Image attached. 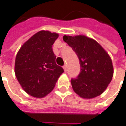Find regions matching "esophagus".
<instances>
[{
	"instance_id": "esophagus-1",
	"label": "esophagus",
	"mask_w": 126,
	"mask_h": 126,
	"mask_svg": "<svg viewBox=\"0 0 126 126\" xmlns=\"http://www.w3.org/2000/svg\"><path fill=\"white\" fill-rule=\"evenodd\" d=\"M63 69H64V70H65V72H66V71H67V65H66L65 64L63 65Z\"/></svg>"
}]
</instances>
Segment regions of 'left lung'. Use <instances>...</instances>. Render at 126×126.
<instances>
[{"label":"left lung","instance_id":"left-lung-1","mask_svg":"<svg viewBox=\"0 0 126 126\" xmlns=\"http://www.w3.org/2000/svg\"><path fill=\"white\" fill-rule=\"evenodd\" d=\"M63 41L76 53L80 72L71 79L73 91L83 98H93L106 89L113 76L112 61L100 44L85 35H64Z\"/></svg>","mask_w":126,"mask_h":126}]
</instances>
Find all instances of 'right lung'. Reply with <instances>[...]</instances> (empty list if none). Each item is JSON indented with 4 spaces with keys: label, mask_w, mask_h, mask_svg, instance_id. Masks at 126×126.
I'll list each match as a JSON object with an SVG mask.
<instances>
[{
    "label": "right lung",
    "mask_w": 126,
    "mask_h": 126,
    "mask_svg": "<svg viewBox=\"0 0 126 126\" xmlns=\"http://www.w3.org/2000/svg\"><path fill=\"white\" fill-rule=\"evenodd\" d=\"M58 34L41 31L21 46L15 62V73L23 89L35 98H43L54 88L64 72L56 63L52 46Z\"/></svg>",
    "instance_id": "right-lung-1"
}]
</instances>
